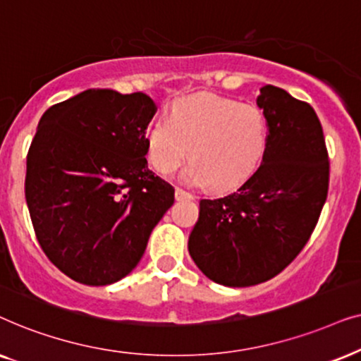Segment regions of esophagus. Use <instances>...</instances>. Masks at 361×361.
Here are the masks:
<instances>
[{
	"instance_id": "obj_1",
	"label": "esophagus",
	"mask_w": 361,
	"mask_h": 361,
	"mask_svg": "<svg viewBox=\"0 0 361 361\" xmlns=\"http://www.w3.org/2000/svg\"><path fill=\"white\" fill-rule=\"evenodd\" d=\"M175 198L178 201H183V200H193V195H190L188 191L181 190V188H176L175 190Z\"/></svg>"
}]
</instances>
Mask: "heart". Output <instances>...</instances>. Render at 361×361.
Wrapping results in <instances>:
<instances>
[{
	"label": "heart",
	"mask_w": 361,
	"mask_h": 361,
	"mask_svg": "<svg viewBox=\"0 0 361 361\" xmlns=\"http://www.w3.org/2000/svg\"><path fill=\"white\" fill-rule=\"evenodd\" d=\"M145 142L148 161L161 175L175 171L190 148L191 163L181 180L228 190L261 165L269 147V122L257 105L200 94L173 104L170 117L148 127Z\"/></svg>",
	"instance_id": "obj_1"
}]
</instances>
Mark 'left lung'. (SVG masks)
Here are the masks:
<instances>
[{"mask_svg": "<svg viewBox=\"0 0 361 361\" xmlns=\"http://www.w3.org/2000/svg\"><path fill=\"white\" fill-rule=\"evenodd\" d=\"M257 107L269 122L261 166L228 196L200 201L188 251L216 284L266 282L294 261L315 229L329 191V153L315 110L264 85Z\"/></svg>", "mask_w": 361, "mask_h": 361, "instance_id": "obj_1", "label": "left lung"}]
</instances>
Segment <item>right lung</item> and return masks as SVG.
<instances>
[{
    "mask_svg": "<svg viewBox=\"0 0 361 361\" xmlns=\"http://www.w3.org/2000/svg\"><path fill=\"white\" fill-rule=\"evenodd\" d=\"M155 112L142 92L89 89L39 120L26 203L42 251L72 281L109 286L130 274L175 201L173 186L147 165Z\"/></svg>",
    "mask_w": 361,
    "mask_h": 361,
    "instance_id": "add662e5",
    "label": "right lung"
}]
</instances>
